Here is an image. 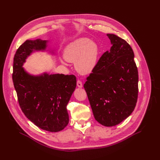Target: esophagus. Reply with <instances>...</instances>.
Returning <instances> with one entry per match:
<instances>
[{
    "mask_svg": "<svg viewBox=\"0 0 160 160\" xmlns=\"http://www.w3.org/2000/svg\"><path fill=\"white\" fill-rule=\"evenodd\" d=\"M77 86L79 88H81L82 87V82L80 80H78L77 81Z\"/></svg>",
    "mask_w": 160,
    "mask_h": 160,
    "instance_id": "1",
    "label": "esophagus"
}]
</instances>
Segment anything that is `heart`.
Masks as SVG:
<instances>
[{"instance_id":"obj_1","label":"heart","mask_w":160,"mask_h":160,"mask_svg":"<svg viewBox=\"0 0 160 160\" xmlns=\"http://www.w3.org/2000/svg\"><path fill=\"white\" fill-rule=\"evenodd\" d=\"M99 55L98 45L82 38L72 42L64 51V57L68 62H75V69L82 74H88L94 69Z\"/></svg>"}]
</instances>
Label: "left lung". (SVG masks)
<instances>
[{"label":"left lung","mask_w":160,"mask_h":160,"mask_svg":"<svg viewBox=\"0 0 160 160\" xmlns=\"http://www.w3.org/2000/svg\"><path fill=\"white\" fill-rule=\"evenodd\" d=\"M112 45L87 78L84 88L95 119L105 126H116L131 115L138 97V71L132 48L112 34Z\"/></svg>","instance_id":"left-lung-1"}]
</instances>
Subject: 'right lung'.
I'll list each match as a JSON object with an SVG mask.
<instances>
[{
    "instance_id": "add662e5",
    "label": "right lung",
    "mask_w": 160,
    "mask_h": 160,
    "mask_svg": "<svg viewBox=\"0 0 160 160\" xmlns=\"http://www.w3.org/2000/svg\"><path fill=\"white\" fill-rule=\"evenodd\" d=\"M47 42L27 40L20 45L13 58L12 79L26 117L43 130L57 132L69 122L66 106L76 87L75 76L48 73L33 76L22 67L33 51L45 49Z\"/></svg>"
}]
</instances>
